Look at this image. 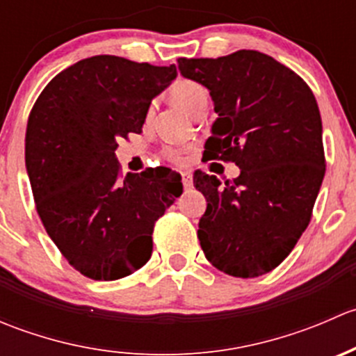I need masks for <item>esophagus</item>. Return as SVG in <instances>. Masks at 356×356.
I'll return each mask as SVG.
<instances>
[{
    "instance_id": "1",
    "label": "esophagus",
    "mask_w": 356,
    "mask_h": 356,
    "mask_svg": "<svg viewBox=\"0 0 356 356\" xmlns=\"http://www.w3.org/2000/svg\"><path fill=\"white\" fill-rule=\"evenodd\" d=\"M182 184H184V189H191L193 188V174L189 170L182 172Z\"/></svg>"
}]
</instances>
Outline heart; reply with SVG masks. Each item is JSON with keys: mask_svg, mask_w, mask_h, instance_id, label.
Instances as JSON below:
<instances>
[{"mask_svg": "<svg viewBox=\"0 0 356 356\" xmlns=\"http://www.w3.org/2000/svg\"><path fill=\"white\" fill-rule=\"evenodd\" d=\"M172 103L177 105L188 113L195 115L196 111L203 106L208 105V91L196 81H189V79H181V81L174 82L168 91ZM167 156L174 161H182V155L175 149H168Z\"/></svg>", "mask_w": 356, "mask_h": 356, "instance_id": "1", "label": "heart"}]
</instances>
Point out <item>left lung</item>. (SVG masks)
I'll list each match as a JSON object with an SVG mask.
<instances>
[{
  "mask_svg": "<svg viewBox=\"0 0 356 356\" xmlns=\"http://www.w3.org/2000/svg\"><path fill=\"white\" fill-rule=\"evenodd\" d=\"M186 79L210 91L218 118L207 160L234 161L222 184L195 172L207 198L198 239L213 267L234 277L274 270L308 227L325 174L322 120L307 82L272 56L239 49L220 58H179Z\"/></svg>",
  "mask_w": 356,
  "mask_h": 356,
  "instance_id": "obj_1",
  "label": "left lung"
}]
</instances>
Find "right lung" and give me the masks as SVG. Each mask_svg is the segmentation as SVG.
<instances>
[{
    "instance_id": "add662e5",
    "label": "right lung",
    "mask_w": 356,
    "mask_h": 356,
    "mask_svg": "<svg viewBox=\"0 0 356 356\" xmlns=\"http://www.w3.org/2000/svg\"><path fill=\"white\" fill-rule=\"evenodd\" d=\"M177 68L113 55L60 72L32 106L25 167L42 225L68 264L95 281L131 275L149 260L155 222L181 188L160 191V170L120 175V138L143 132L152 99Z\"/></svg>"
}]
</instances>
